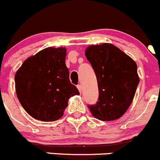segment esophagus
I'll return each instance as SVG.
<instances>
[{
    "label": "esophagus",
    "mask_w": 160,
    "mask_h": 160,
    "mask_svg": "<svg viewBox=\"0 0 160 160\" xmlns=\"http://www.w3.org/2000/svg\"><path fill=\"white\" fill-rule=\"evenodd\" d=\"M77 88H78V91H79L80 92H82V85H77Z\"/></svg>",
    "instance_id": "34e87169"
}]
</instances>
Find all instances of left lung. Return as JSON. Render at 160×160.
Segmentation results:
<instances>
[{
  "instance_id": "obj_1",
  "label": "left lung",
  "mask_w": 160,
  "mask_h": 160,
  "mask_svg": "<svg viewBox=\"0 0 160 160\" xmlns=\"http://www.w3.org/2000/svg\"><path fill=\"white\" fill-rule=\"evenodd\" d=\"M85 57L94 70L99 88L97 102L88 105L90 112L99 121L118 119L133 101L139 83L137 64L111 43L89 46Z\"/></svg>"
}]
</instances>
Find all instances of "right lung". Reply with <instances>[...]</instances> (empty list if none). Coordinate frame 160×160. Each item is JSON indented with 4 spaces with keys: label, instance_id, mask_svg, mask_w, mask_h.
<instances>
[{
    "label": "right lung",
    "instance_id": "obj_1",
    "mask_svg": "<svg viewBox=\"0 0 160 160\" xmlns=\"http://www.w3.org/2000/svg\"><path fill=\"white\" fill-rule=\"evenodd\" d=\"M66 48L47 47L27 58L15 76L18 99L39 121H55L64 114L71 96L79 94L69 80Z\"/></svg>",
    "mask_w": 160,
    "mask_h": 160
}]
</instances>
